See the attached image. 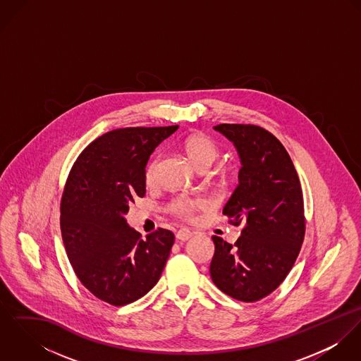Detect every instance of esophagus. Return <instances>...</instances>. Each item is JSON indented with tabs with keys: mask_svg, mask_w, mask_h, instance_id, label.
Returning a JSON list of instances; mask_svg holds the SVG:
<instances>
[{
	"mask_svg": "<svg viewBox=\"0 0 361 361\" xmlns=\"http://www.w3.org/2000/svg\"><path fill=\"white\" fill-rule=\"evenodd\" d=\"M192 236H193V232H190V231L186 229V228H182V229H179V231L176 232V239H178L179 242H186V240H189Z\"/></svg>",
	"mask_w": 361,
	"mask_h": 361,
	"instance_id": "1",
	"label": "esophagus"
}]
</instances>
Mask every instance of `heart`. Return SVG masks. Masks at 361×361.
Returning <instances> with one entry per match:
<instances>
[{"instance_id": "heart-1", "label": "heart", "mask_w": 361, "mask_h": 361, "mask_svg": "<svg viewBox=\"0 0 361 361\" xmlns=\"http://www.w3.org/2000/svg\"><path fill=\"white\" fill-rule=\"evenodd\" d=\"M185 152L189 155V158L193 161V164L200 168H209L211 164L218 158L219 149L216 143L208 137L206 135H192L189 136L183 143ZM161 161V155L155 154L147 164L145 179L147 185H154L157 180V172L158 165ZM207 202L202 197H189V196H179L175 197L169 204L168 211L182 219H190L195 216V214L204 208Z\"/></svg>"}]
</instances>
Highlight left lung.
Returning a JSON list of instances; mask_svg holds the SVG:
<instances>
[{
    "label": "left lung",
    "mask_w": 361,
    "mask_h": 361,
    "mask_svg": "<svg viewBox=\"0 0 361 361\" xmlns=\"http://www.w3.org/2000/svg\"><path fill=\"white\" fill-rule=\"evenodd\" d=\"M214 129L235 145L242 161L239 185L222 214L245 228L235 245L212 236L209 274L219 290L252 303L272 293L299 256L306 232L303 192L290 157L272 133L243 123Z\"/></svg>",
    "instance_id": "left-lung-1"
}]
</instances>
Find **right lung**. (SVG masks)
<instances>
[{"label": "right lung", "mask_w": 361, "mask_h": 361, "mask_svg": "<svg viewBox=\"0 0 361 361\" xmlns=\"http://www.w3.org/2000/svg\"><path fill=\"white\" fill-rule=\"evenodd\" d=\"M178 129L122 128L106 132L78 157L61 199V233L71 265L97 299L129 305L158 282L175 236L158 228L143 238L125 214L146 195V165Z\"/></svg>", "instance_id": "add662e5"}]
</instances>
